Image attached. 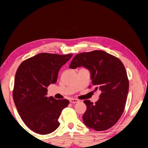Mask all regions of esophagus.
<instances>
[{
	"label": "esophagus",
	"instance_id": "obj_1",
	"mask_svg": "<svg viewBox=\"0 0 148 148\" xmlns=\"http://www.w3.org/2000/svg\"><path fill=\"white\" fill-rule=\"evenodd\" d=\"M70 102H71V103H73V104L77 103V102H79V100H77L76 99L72 98V99H70Z\"/></svg>",
	"mask_w": 148,
	"mask_h": 148
}]
</instances>
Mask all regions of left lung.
Listing matches in <instances>:
<instances>
[{"instance_id":"8db88e82","label":"left lung","mask_w":148,"mask_h":148,"mask_svg":"<svg viewBox=\"0 0 148 148\" xmlns=\"http://www.w3.org/2000/svg\"><path fill=\"white\" fill-rule=\"evenodd\" d=\"M82 66L89 70L92 84L101 92L95 104L84 101L87 106L84 123L95 131H106L118 121L124 111L129 86L127 71L121 60L102 50L77 54L69 67Z\"/></svg>"}]
</instances>
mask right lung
<instances>
[{
  "instance_id": "obj_1",
  "label": "right lung",
  "mask_w": 148,
  "mask_h": 148,
  "mask_svg": "<svg viewBox=\"0 0 148 148\" xmlns=\"http://www.w3.org/2000/svg\"><path fill=\"white\" fill-rule=\"evenodd\" d=\"M72 56L41 53L25 60L17 70L14 103L25 124L36 133L49 134L59 126L58 119L69 101L48 98L47 87L57 82L59 69Z\"/></svg>"
}]
</instances>
